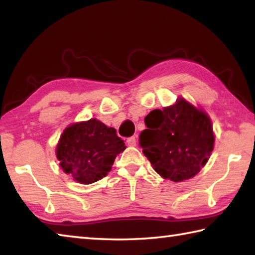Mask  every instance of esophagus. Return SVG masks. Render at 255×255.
Segmentation results:
<instances>
[{
	"label": "esophagus",
	"instance_id": "esophagus-1",
	"mask_svg": "<svg viewBox=\"0 0 255 255\" xmlns=\"http://www.w3.org/2000/svg\"><path fill=\"white\" fill-rule=\"evenodd\" d=\"M127 145L128 146H136V137L131 136L127 138Z\"/></svg>",
	"mask_w": 255,
	"mask_h": 255
}]
</instances>
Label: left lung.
Returning a JSON list of instances; mask_svg holds the SVG:
<instances>
[{"instance_id": "left-lung-1", "label": "left lung", "mask_w": 255, "mask_h": 255, "mask_svg": "<svg viewBox=\"0 0 255 255\" xmlns=\"http://www.w3.org/2000/svg\"><path fill=\"white\" fill-rule=\"evenodd\" d=\"M144 122L147 128L140 132L139 146L164 179L188 180L208 161L215 141L211 122L184 99L150 111Z\"/></svg>"}]
</instances>
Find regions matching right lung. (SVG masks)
Masks as SVG:
<instances>
[{
    "mask_svg": "<svg viewBox=\"0 0 255 255\" xmlns=\"http://www.w3.org/2000/svg\"><path fill=\"white\" fill-rule=\"evenodd\" d=\"M126 148L115 128L97 119L67 127L59 138L56 156L59 166L77 182L90 184L101 180Z\"/></svg>",
    "mask_w": 255,
    "mask_h": 255,
    "instance_id": "add662e5",
    "label": "right lung"
}]
</instances>
